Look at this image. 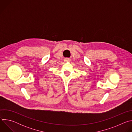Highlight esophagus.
<instances>
[{
    "mask_svg": "<svg viewBox=\"0 0 132 132\" xmlns=\"http://www.w3.org/2000/svg\"><path fill=\"white\" fill-rule=\"evenodd\" d=\"M70 61V60L68 58H66V59H64V62H69Z\"/></svg>",
    "mask_w": 132,
    "mask_h": 132,
    "instance_id": "obj_1",
    "label": "esophagus"
}]
</instances>
